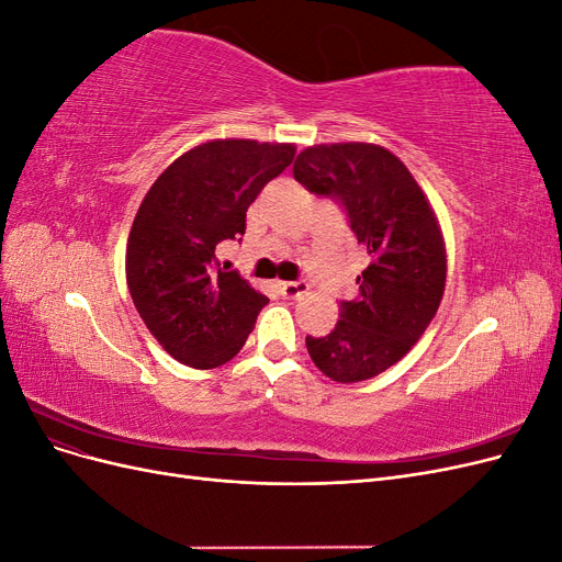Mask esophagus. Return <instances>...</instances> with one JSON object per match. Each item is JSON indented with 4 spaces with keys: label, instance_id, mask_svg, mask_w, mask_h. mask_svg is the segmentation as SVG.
Instances as JSON below:
<instances>
[{
    "label": "esophagus",
    "instance_id": "1",
    "mask_svg": "<svg viewBox=\"0 0 562 562\" xmlns=\"http://www.w3.org/2000/svg\"><path fill=\"white\" fill-rule=\"evenodd\" d=\"M279 291L285 297H300L310 291V283L307 281H281L279 283Z\"/></svg>",
    "mask_w": 562,
    "mask_h": 562
}]
</instances>
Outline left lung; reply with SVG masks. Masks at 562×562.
Returning a JSON list of instances; mask_svg holds the SVG:
<instances>
[{
    "label": "left lung",
    "instance_id": "obj_1",
    "mask_svg": "<svg viewBox=\"0 0 562 562\" xmlns=\"http://www.w3.org/2000/svg\"><path fill=\"white\" fill-rule=\"evenodd\" d=\"M293 176L342 203L370 255L356 279L359 297L342 302L326 337L307 335V351L335 382L370 380L413 349L443 300L448 260L436 213L405 164L372 143L307 147Z\"/></svg>",
    "mask_w": 562,
    "mask_h": 562
}]
</instances>
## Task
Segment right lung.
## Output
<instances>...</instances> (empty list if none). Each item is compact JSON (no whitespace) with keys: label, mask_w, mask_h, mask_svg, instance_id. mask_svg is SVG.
<instances>
[{"label":"right lung","mask_w":562,"mask_h":562,"mask_svg":"<svg viewBox=\"0 0 562 562\" xmlns=\"http://www.w3.org/2000/svg\"><path fill=\"white\" fill-rule=\"evenodd\" d=\"M295 145L209 140L149 187L126 246V281L147 330L176 361L209 370L241 351L269 302L215 248L241 241L246 211L293 164Z\"/></svg>","instance_id":"obj_1"}]
</instances>
